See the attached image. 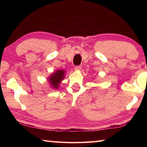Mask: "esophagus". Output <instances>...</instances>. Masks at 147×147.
<instances>
[{
    "mask_svg": "<svg viewBox=\"0 0 147 147\" xmlns=\"http://www.w3.org/2000/svg\"><path fill=\"white\" fill-rule=\"evenodd\" d=\"M81 69H82V66H81V65H80V66H76L75 67H74V69H75L76 71H80Z\"/></svg>",
    "mask_w": 147,
    "mask_h": 147,
    "instance_id": "obj_1",
    "label": "esophagus"
}]
</instances>
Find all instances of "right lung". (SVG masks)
Masks as SVG:
<instances>
[{
	"instance_id": "1",
	"label": "right lung",
	"mask_w": 147,
	"mask_h": 147,
	"mask_svg": "<svg viewBox=\"0 0 147 147\" xmlns=\"http://www.w3.org/2000/svg\"><path fill=\"white\" fill-rule=\"evenodd\" d=\"M65 76V71L63 69H58L48 77L49 85L52 88L58 89Z\"/></svg>"
}]
</instances>
